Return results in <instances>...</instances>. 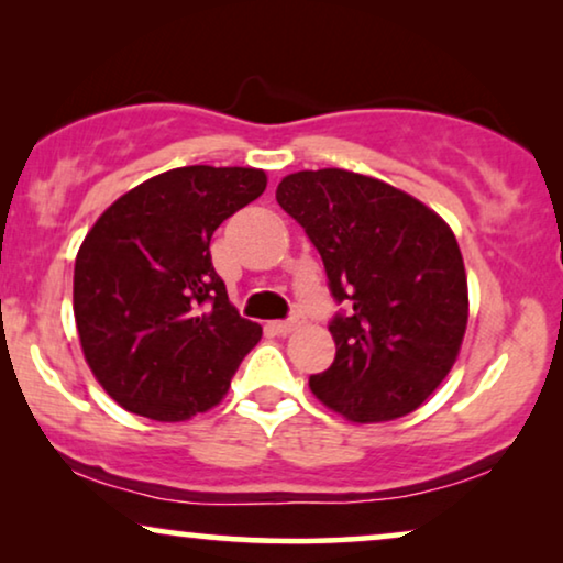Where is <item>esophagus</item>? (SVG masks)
<instances>
[{
    "label": "esophagus",
    "instance_id": "34e87169",
    "mask_svg": "<svg viewBox=\"0 0 563 563\" xmlns=\"http://www.w3.org/2000/svg\"><path fill=\"white\" fill-rule=\"evenodd\" d=\"M299 325H302V318H299V314H295V318H289V320L272 322V330H274V333H279V335H289L291 330H297Z\"/></svg>",
    "mask_w": 563,
    "mask_h": 563
}]
</instances>
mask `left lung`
Listing matches in <instances>:
<instances>
[{
	"mask_svg": "<svg viewBox=\"0 0 563 563\" xmlns=\"http://www.w3.org/2000/svg\"><path fill=\"white\" fill-rule=\"evenodd\" d=\"M276 202L305 228L345 305L330 320L335 361L312 395L351 422L418 410L449 376L468 320L464 258L438 214L372 176L320 168L284 176Z\"/></svg>",
	"mask_w": 563,
	"mask_h": 563,
	"instance_id": "8db88e82",
	"label": "left lung"
}]
</instances>
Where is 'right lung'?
Listing matches in <instances>:
<instances>
[{
	"label": "right lung",
	"instance_id": "right-lung-1",
	"mask_svg": "<svg viewBox=\"0 0 563 563\" xmlns=\"http://www.w3.org/2000/svg\"><path fill=\"white\" fill-rule=\"evenodd\" d=\"M264 189L261 168H172L107 207L84 238L74 318L91 374L120 407L179 422L225 397L261 325L230 305L210 241Z\"/></svg>",
	"mask_w": 563,
	"mask_h": 563
}]
</instances>
